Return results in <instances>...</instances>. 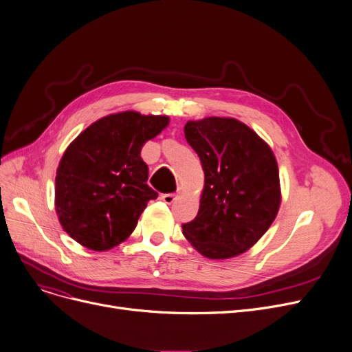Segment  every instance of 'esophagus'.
<instances>
[{
  "label": "esophagus",
  "instance_id": "obj_1",
  "mask_svg": "<svg viewBox=\"0 0 352 352\" xmlns=\"http://www.w3.org/2000/svg\"><path fill=\"white\" fill-rule=\"evenodd\" d=\"M177 197H178V194H175V192H170V194H162V201L164 203H166V204H173L175 200H177Z\"/></svg>",
  "mask_w": 352,
  "mask_h": 352
}]
</instances>
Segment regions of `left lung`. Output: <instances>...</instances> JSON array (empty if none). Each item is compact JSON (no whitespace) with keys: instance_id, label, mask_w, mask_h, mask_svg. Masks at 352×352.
<instances>
[{"instance_id":"8db88e82","label":"left lung","mask_w":352,"mask_h":352,"mask_svg":"<svg viewBox=\"0 0 352 352\" xmlns=\"http://www.w3.org/2000/svg\"><path fill=\"white\" fill-rule=\"evenodd\" d=\"M186 140L200 157L204 190L195 219L182 224L192 248L208 258L249 250L276 219L279 168L270 146L233 118L188 120Z\"/></svg>"}]
</instances>
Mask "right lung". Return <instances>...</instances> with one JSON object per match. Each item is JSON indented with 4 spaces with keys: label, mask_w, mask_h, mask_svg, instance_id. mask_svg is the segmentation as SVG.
I'll list each match as a JSON object with an SVG mask.
<instances>
[{
    "label": "right lung",
    "mask_w": 352,
    "mask_h": 352,
    "mask_svg": "<svg viewBox=\"0 0 352 352\" xmlns=\"http://www.w3.org/2000/svg\"><path fill=\"white\" fill-rule=\"evenodd\" d=\"M165 115L126 111L86 128L65 151L56 175V211L65 232L90 250H109L135 230L149 200L144 144L166 128Z\"/></svg>",
    "instance_id": "add662e5"
}]
</instances>
